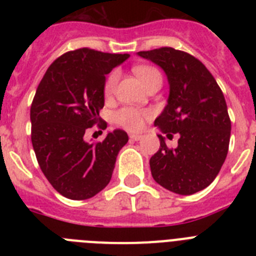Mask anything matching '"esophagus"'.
<instances>
[{"label": "esophagus", "instance_id": "obj_1", "mask_svg": "<svg viewBox=\"0 0 256 256\" xmlns=\"http://www.w3.org/2000/svg\"><path fill=\"white\" fill-rule=\"evenodd\" d=\"M130 138L132 141H138V140L142 138V134H130Z\"/></svg>", "mask_w": 256, "mask_h": 256}]
</instances>
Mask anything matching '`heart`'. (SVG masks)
Returning a JSON list of instances; mask_svg holds the SVG:
<instances>
[{
  "mask_svg": "<svg viewBox=\"0 0 256 256\" xmlns=\"http://www.w3.org/2000/svg\"><path fill=\"white\" fill-rule=\"evenodd\" d=\"M134 73L144 86H148L154 78L160 76L159 72L151 66H137L134 68ZM118 79H119V73L116 70L112 72L106 79L104 91L108 97H110L115 92ZM150 112H146V110H140V108H123L119 112H115L114 120L118 126H123L126 130H138L144 126V120L150 118Z\"/></svg>",
  "mask_w": 256,
  "mask_h": 256,
  "instance_id": "heart-1",
  "label": "heart"
}]
</instances>
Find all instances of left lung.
Returning <instances> with one entry per match:
<instances>
[{
    "mask_svg": "<svg viewBox=\"0 0 256 256\" xmlns=\"http://www.w3.org/2000/svg\"><path fill=\"white\" fill-rule=\"evenodd\" d=\"M137 55L168 78V101L154 124L168 138L180 134L176 148L158 134L160 148L150 159L152 178L178 195L196 194L216 180L227 158L230 120L223 92L205 65L187 52L162 47Z\"/></svg>",
    "mask_w": 256,
    "mask_h": 256,
    "instance_id": "1",
    "label": "left lung"
}]
</instances>
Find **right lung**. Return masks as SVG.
Listing matches in <instances>:
<instances>
[{
    "label": "right lung",
    "instance_id": "add662e5",
    "mask_svg": "<svg viewBox=\"0 0 256 256\" xmlns=\"http://www.w3.org/2000/svg\"><path fill=\"white\" fill-rule=\"evenodd\" d=\"M128 58L91 48L69 51L50 65L36 91L32 144L44 177L65 198H91L112 180L128 134L115 130L104 141L90 144L84 133L101 122L106 74ZM100 128H106L104 120Z\"/></svg>",
    "mask_w": 256,
    "mask_h": 256
}]
</instances>
